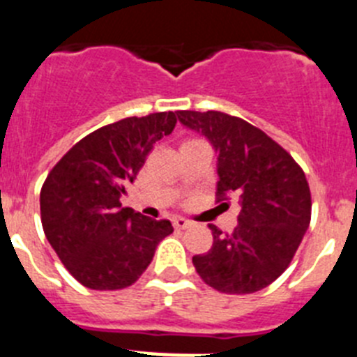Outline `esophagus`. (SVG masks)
I'll use <instances>...</instances> for the list:
<instances>
[{
  "label": "esophagus",
  "mask_w": 357,
  "mask_h": 357,
  "mask_svg": "<svg viewBox=\"0 0 357 357\" xmlns=\"http://www.w3.org/2000/svg\"><path fill=\"white\" fill-rule=\"evenodd\" d=\"M173 225H175L176 229H188L189 225H193V222H191V220H185L184 216H175L173 218Z\"/></svg>",
  "instance_id": "esophagus-1"
}]
</instances>
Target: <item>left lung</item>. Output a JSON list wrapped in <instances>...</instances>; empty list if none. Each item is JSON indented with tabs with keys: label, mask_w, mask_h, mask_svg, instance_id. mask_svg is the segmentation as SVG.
Wrapping results in <instances>:
<instances>
[{
	"label": "left lung",
	"mask_w": 357,
	"mask_h": 357,
	"mask_svg": "<svg viewBox=\"0 0 357 357\" xmlns=\"http://www.w3.org/2000/svg\"><path fill=\"white\" fill-rule=\"evenodd\" d=\"M188 130L204 135L216 153V193L236 195L232 234L213 230V247L195 255L206 284L230 295L272 284L291 263L311 222V193L304 172L288 151L241 118L207 110H178Z\"/></svg>",
	"instance_id": "obj_1"
}]
</instances>
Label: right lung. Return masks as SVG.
Instances as JSON below:
<instances>
[{
	"label": "right lung",
	"instance_id": "obj_1",
	"mask_svg": "<svg viewBox=\"0 0 357 357\" xmlns=\"http://www.w3.org/2000/svg\"><path fill=\"white\" fill-rule=\"evenodd\" d=\"M175 112L125 118L78 141L55 164L40 189L46 239L75 279L91 289L134 284L173 232L121 206L148 151L175 128Z\"/></svg>",
	"mask_w": 357,
	"mask_h": 357
}]
</instances>
